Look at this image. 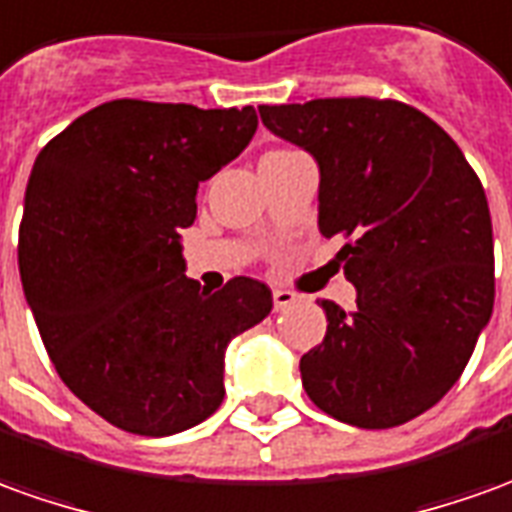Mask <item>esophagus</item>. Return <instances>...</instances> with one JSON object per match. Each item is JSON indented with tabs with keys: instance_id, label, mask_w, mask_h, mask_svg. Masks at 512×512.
Returning <instances> with one entry per match:
<instances>
[{
	"instance_id": "34e87169",
	"label": "esophagus",
	"mask_w": 512,
	"mask_h": 512,
	"mask_svg": "<svg viewBox=\"0 0 512 512\" xmlns=\"http://www.w3.org/2000/svg\"><path fill=\"white\" fill-rule=\"evenodd\" d=\"M295 301H298V292L273 290V303H276V309H287V306H292Z\"/></svg>"
}]
</instances>
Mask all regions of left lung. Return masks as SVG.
I'll list each match as a JSON object with an SVG mask.
<instances>
[{
    "label": "left lung",
    "mask_w": 512,
    "mask_h": 512,
    "mask_svg": "<svg viewBox=\"0 0 512 512\" xmlns=\"http://www.w3.org/2000/svg\"><path fill=\"white\" fill-rule=\"evenodd\" d=\"M264 128L315 155L320 234L357 309H326L301 357L306 396L359 429L435 407L460 379L493 312V231L477 172L446 130L407 102L326 97L259 105Z\"/></svg>",
    "instance_id": "1"
}]
</instances>
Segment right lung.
Returning <instances> with one entry per match:
<instances>
[{
  "mask_svg": "<svg viewBox=\"0 0 512 512\" xmlns=\"http://www.w3.org/2000/svg\"><path fill=\"white\" fill-rule=\"evenodd\" d=\"M256 111L111 100L38 153L19 273L63 384L116 429L164 438L225 396L222 357L273 309L267 284L206 292L183 276L197 186L242 153Z\"/></svg>",
  "mask_w": 512,
  "mask_h": 512,
  "instance_id": "obj_1",
  "label": "right lung"
}]
</instances>
